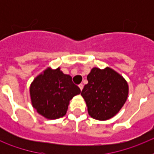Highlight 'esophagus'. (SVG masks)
<instances>
[{"label":"esophagus","instance_id":"34e87169","mask_svg":"<svg viewBox=\"0 0 154 154\" xmlns=\"http://www.w3.org/2000/svg\"><path fill=\"white\" fill-rule=\"evenodd\" d=\"M78 86H79L80 89H81V90H82V89H83V87H84V85H83V84H80Z\"/></svg>","mask_w":154,"mask_h":154}]
</instances>
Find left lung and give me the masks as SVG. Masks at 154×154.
Returning a JSON list of instances; mask_svg holds the SVG:
<instances>
[{
    "label": "left lung",
    "instance_id": "left-lung-1",
    "mask_svg": "<svg viewBox=\"0 0 154 154\" xmlns=\"http://www.w3.org/2000/svg\"><path fill=\"white\" fill-rule=\"evenodd\" d=\"M88 84L82 96L86 102L89 116L99 121L114 117L124 105L129 85L124 77L112 69L93 68L87 76Z\"/></svg>",
    "mask_w": 154,
    "mask_h": 154
}]
</instances>
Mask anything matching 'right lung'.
Segmentation results:
<instances>
[{"label":"right lung","mask_w":154,"mask_h":154,"mask_svg":"<svg viewBox=\"0 0 154 154\" xmlns=\"http://www.w3.org/2000/svg\"><path fill=\"white\" fill-rule=\"evenodd\" d=\"M29 93L32 107L39 114L53 120L66 114L69 101L80 94L81 89L60 68H48L33 80Z\"/></svg>","instance_id":"obj_1"}]
</instances>
